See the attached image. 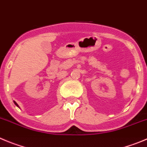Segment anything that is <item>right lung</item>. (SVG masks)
Instances as JSON below:
<instances>
[{
    "mask_svg": "<svg viewBox=\"0 0 147 147\" xmlns=\"http://www.w3.org/2000/svg\"><path fill=\"white\" fill-rule=\"evenodd\" d=\"M14 103H15V105H16L17 106V107H19V105H17V103H16V102H14Z\"/></svg>",
    "mask_w": 147,
    "mask_h": 147,
    "instance_id": "add662e5",
    "label": "right lung"
}]
</instances>
